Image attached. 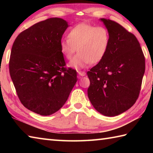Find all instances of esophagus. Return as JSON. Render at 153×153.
<instances>
[{"mask_svg": "<svg viewBox=\"0 0 153 153\" xmlns=\"http://www.w3.org/2000/svg\"><path fill=\"white\" fill-rule=\"evenodd\" d=\"M77 73H78V75L79 76H85L86 75V73L84 71H78Z\"/></svg>", "mask_w": 153, "mask_h": 153, "instance_id": "obj_1", "label": "esophagus"}]
</instances>
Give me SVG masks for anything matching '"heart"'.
Masks as SVG:
<instances>
[{"label": "heart", "mask_w": 153, "mask_h": 153, "mask_svg": "<svg viewBox=\"0 0 153 153\" xmlns=\"http://www.w3.org/2000/svg\"><path fill=\"white\" fill-rule=\"evenodd\" d=\"M110 42V33L106 27L82 23L70 30L68 39L60 41V51L68 60L79 51L68 66L80 70L101 61L108 52Z\"/></svg>", "instance_id": "obj_1"}]
</instances>
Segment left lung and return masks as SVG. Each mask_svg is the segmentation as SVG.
<instances>
[{
    "label": "left lung",
    "mask_w": 153,
    "mask_h": 153,
    "mask_svg": "<svg viewBox=\"0 0 153 153\" xmlns=\"http://www.w3.org/2000/svg\"><path fill=\"white\" fill-rule=\"evenodd\" d=\"M110 42L103 59L87 71V95L101 114L115 116L134 105L140 92L145 60L137 38L118 23L100 18Z\"/></svg>",
    "instance_id": "left-lung-1"
}]
</instances>
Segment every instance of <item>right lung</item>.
Returning <instances> with one entry per match:
<instances>
[{"instance_id":"add662e5","label":"right lung","mask_w":153,"mask_h":153,"mask_svg":"<svg viewBox=\"0 0 153 153\" xmlns=\"http://www.w3.org/2000/svg\"><path fill=\"white\" fill-rule=\"evenodd\" d=\"M68 27L63 19L48 18L22 31L12 45L9 70L16 93L25 108L41 116L59 110L77 82L60 51Z\"/></svg>"}]
</instances>
